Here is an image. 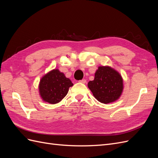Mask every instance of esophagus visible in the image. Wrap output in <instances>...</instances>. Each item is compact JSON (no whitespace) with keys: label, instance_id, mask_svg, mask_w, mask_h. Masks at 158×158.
<instances>
[{"label":"esophagus","instance_id":"esophagus-1","mask_svg":"<svg viewBox=\"0 0 158 158\" xmlns=\"http://www.w3.org/2000/svg\"><path fill=\"white\" fill-rule=\"evenodd\" d=\"M79 82H81V83H82V84H85V82H86V80H85V79H82V80H79Z\"/></svg>","mask_w":158,"mask_h":158}]
</instances>
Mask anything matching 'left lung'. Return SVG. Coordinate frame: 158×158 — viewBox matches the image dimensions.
<instances>
[{"mask_svg":"<svg viewBox=\"0 0 158 158\" xmlns=\"http://www.w3.org/2000/svg\"><path fill=\"white\" fill-rule=\"evenodd\" d=\"M88 88L98 101L109 103L117 100L123 89L121 76L109 66H99L93 81L88 82Z\"/></svg>","mask_w":158,"mask_h":158,"instance_id":"1","label":"left lung"}]
</instances>
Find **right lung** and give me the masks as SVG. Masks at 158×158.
<instances>
[{"mask_svg": "<svg viewBox=\"0 0 158 158\" xmlns=\"http://www.w3.org/2000/svg\"><path fill=\"white\" fill-rule=\"evenodd\" d=\"M73 85L70 79L58 69H55L41 79L39 86L41 97L46 102L55 104L66 96Z\"/></svg>", "mask_w": 158, "mask_h": 158, "instance_id": "obj_1", "label": "right lung"}]
</instances>
